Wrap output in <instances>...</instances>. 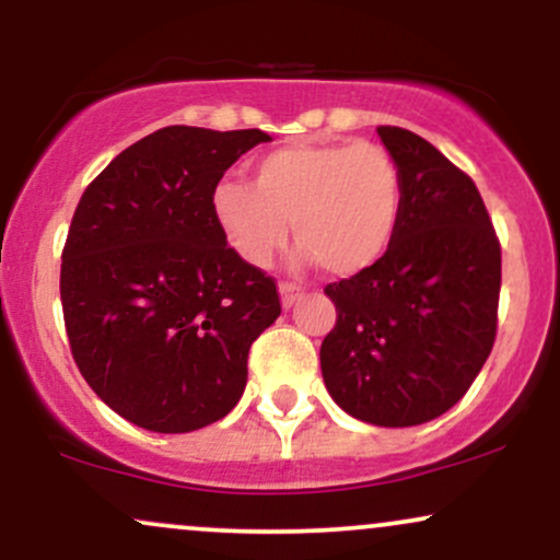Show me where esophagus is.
<instances>
[{"label":"esophagus","mask_w":560,"mask_h":560,"mask_svg":"<svg viewBox=\"0 0 560 560\" xmlns=\"http://www.w3.org/2000/svg\"><path fill=\"white\" fill-rule=\"evenodd\" d=\"M302 289L298 284H292V281H281L279 284V294H281V305L284 307H292L294 300L300 298Z\"/></svg>","instance_id":"34e87169"}]
</instances>
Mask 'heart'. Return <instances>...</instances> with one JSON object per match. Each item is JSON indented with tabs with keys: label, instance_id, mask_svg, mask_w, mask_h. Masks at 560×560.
<instances>
[{
	"label": "heart",
	"instance_id": "heart-1",
	"mask_svg": "<svg viewBox=\"0 0 560 560\" xmlns=\"http://www.w3.org/2000/svg\"><path fill=\"white\" fill-rule=\"evenodd\" d=\"M218 229L249 266H268L287 242L289 221L300 258L334 276H352L387 255L402 215V178L382 144L300 141L253 163V184L213 186Z\"/></svg>",
	"mask_w": 560,
	"mask_h": 560
}]
</instances>
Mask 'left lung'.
<instances>
[{
	"mask_svg": "<svg viewBox=\"0 0 560 560\" xmlns=\"http://www.w3.org/2000/svg\"><path fill=\"white\" fill-rule=\"evenodd\" d=\"M402 178L387 255L324 289L337 324L320 374L345 413L416 427L453 408L498 331L500 242L477 184L419 133L378 126Z\"/></svg>",
	"mask_w": 560,
	"mask_h": 560,
	"instance_id": "obj_1",
	"label": "left lung"
}]
</instances>
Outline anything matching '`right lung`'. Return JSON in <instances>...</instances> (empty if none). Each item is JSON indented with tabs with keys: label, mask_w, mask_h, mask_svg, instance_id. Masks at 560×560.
I'll list each match as a JSON object with an SVG mask.
<instances>
[{
	"label": "right lung",
	"mask_w": 560,
	"mask_h": 560,
	"mask_svg": "<svg viewBox=\"0 0 560 560\" xmlns=\"http://www.w3.org/2000/svg\"><path fill=\"white\" fill-rule=\"evenodd\" d=\"M260 128L168 126L81 195L60 268L73 361L118 416L160 434L208 427L240 402L249 347L279 318L276 281L229 247L213 186Z\"/></svg>",
	"instance_id": "add662e5"
}]
</instances>
